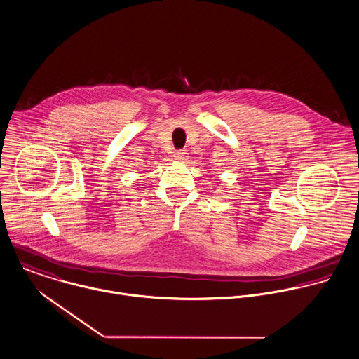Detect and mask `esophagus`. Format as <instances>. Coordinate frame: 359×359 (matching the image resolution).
Segmentation results:
<instances>
[{
  "label": "esophagus",
  "mask_w": 359,
  "mask_h": 359,
  "mask_svg": "<svg viewBox=\"0 0 359 359\" xmlns=\"http://www.w3.org/2000/svg\"><path fill=\"white\" fill-rule=\"evenodd\" d=\"M175 159L176 161H186L187 159V151L186 149H179L175 152Z\"/></svg>",
  "instance_id": "obj_1"
}]
</instances>
